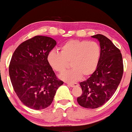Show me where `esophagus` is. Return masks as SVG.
<instances>
[{"mask_svg":"<svg viewBox=\"0 0 132 132\" xmlns=\"http://www.w3.org/2000/svg\"><path fill=\"white\" fill-rule=\"evenodd\" d=\"M67 85H69V86H70L71 87H75V86H78V84H77V83H74V84H70V83H67Z\"/></svg>","mask_w":132,"mask_h":132,"instance_id":"1","label":"esophagus"}]
</instances>
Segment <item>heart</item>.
Returning a JSON list of instances; mask_svg holds the SVG:
<instances>
[{"label": "heart", "instance_id": "1", "mask_svg": "<svg viewBox=\"0 0 132 132\" xmlns=\"http://www.w3.org/2000/svg\"><path fill=\"white\" fill-rule=\"evenodd\" d=\"M101 57V48L97 42L85 40H70L60 47V52L52 50L47 55V61L53 70L59 73L64 72L71 63L73 69L60 76L69 82L78 80L82 75L88 77L95 72Z\"/></svg>", "mask_w": 132, "mask_h": 132}]
</instances>
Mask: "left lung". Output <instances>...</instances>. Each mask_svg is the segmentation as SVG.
Listing matches in <instances>:
<instances>
[{
    "label": "left lung",
    "mask_w": 132,
    "mask_h": 132,
    "mask_svg": "<svg viewBox=\"0 0 132 132\" xmlns=\"http://www.w3.org/2000/svg\"><path fill=\"white\" fill-rule=\"evenodd\" d=\"M98 40L101 57L97 69L87 80L80 83L82 94L77 98L80 106L97 109L110 100L118 88L123 73L120 50L102 34L92 36Z\"/></svg>",
    "instance_id": "obj_1"
}]
</instances>
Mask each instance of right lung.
<instances>
[{
  "label": "right lung",
  "mask_w": 132,
  "mask_h": 132,
  "mask_svg": "<svg viewBox=\"0 0 132 132\" xmlns=\"http://www.w3.org/2000/svg\"><path fill=\"white\" fill-rule=\"evenodd\" d=\"M56 44L53 38L37 35L20 44L12 55L9 69L12 85L20 101L30 109L48 107L63 84L47 61Z\"/></svg>",
  "instance_id": "obj_1"
}]
</instances>
